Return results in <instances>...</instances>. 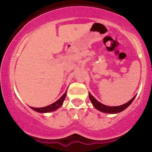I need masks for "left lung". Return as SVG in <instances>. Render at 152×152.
<instances>
[{
    "label": "left lung",
    "mask_w": 152,
    "mask_h": 152,
    "mask_svg": "<svg viewBox=\"0 0 152 152\" xmlns=\"http://www.w3.org/2000/svg\"><path fill=\"white\" fill-rule=\"evenodd\" d=\"M89 94V99L91 102L92 104H93L94 107L96 108V109H98L99 111H102L104 113H107V114H117V113L121 112V111H124V109H126L129 106L132 104V102L134 101V99H135V96H134L129 102H128L126 104H123V105L118 106H106L104 104H102L98 101L96 100L93 96L91 95L90 93Z\"/></svg>",
    "instance_id": "1"
}]
</instances>
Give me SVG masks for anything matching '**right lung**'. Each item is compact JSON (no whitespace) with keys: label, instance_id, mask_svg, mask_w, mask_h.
Wrapping results in <instances>:
<instances>
[{"label":"right lung","instance_id":"add662e5","mask_svg":"<svg viewBox=\"0 0 152 152\" xmlns=\"http://www.w3.org/2000/svg\"><path fill=\"white\" fill-rule=\"evenodd\" d=\"M67 91V90H66ZM66 91L64 94V95L61 97L58 100H57L56 102L53 103L50 105H48L47 106H45V107H41V108H34V107H31V109H34V111H37V112L39 113H47L50 112V111H53L55 110H56L58 108H60L61 106H62L63 103H64V101L65 100V98L66 96Z\"/></svg>","mask_w":152,"mask_h":152}]
</instances>
